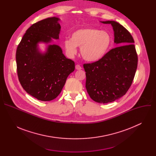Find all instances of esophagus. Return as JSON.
I'll return each mask as SVG.
<instances>
[{
  "mask_svg": "<svg viewBox=\"0 0 156 156\" xmlns=\"http://www.w3.org/2000/svg\"><path fill=\"white\" fill-rule=\"evenodd\" d=\"M75 68H76V69L78 70H81V69H82L81 66L80 65H76L75 66Z\"/></svg>",
  "mask_w": 156,
  "mask_h": 156,
  "instance_id": "1",
  "label": "esophagus"
}]
</instances>
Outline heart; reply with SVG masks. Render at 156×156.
Here are the masks:
<instances>
[{"label": "heart", "mask_w": 156, "mask_h": 156, "mask_svg": "<svg viewBox=\"0 0 156 156\" xmlns=\"http://www.w3.org/2000/svg\"><path fill=\"white\" fill-rule=\"evenodd\" d=\"M111 42L112 37L108 32L94 28H84L75 31L71 35V39H66L64 47L70 57L77 54V47L80 48L83 59L94 62L106 55Z\"/></svg>", "instance_id": "obj_1"}]
</instances>
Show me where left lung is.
Instances as JSON below:
<instances>
[{"instance_id":"1","label":"left lung","mask_w":156,"mask_h":156,"mask_svg":"<svg viewBox=\"0 0 156 156\" xmlns=\"http://www.w3.org/2000/svg\"><path fill=\"white\" fill-rule=\"evenodd\" d=\"M110 24L117 48L100 60L84 64L86 88L90 98L98 103H108L124 96L129 88L137 69L138 56L134 39L129 31L115 21H100Z\"/></svg>"}]
</instances>
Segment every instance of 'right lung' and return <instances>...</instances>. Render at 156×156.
<instances>
[{
  "label": "right lung",
  "instance_id": "obj_1",
  "mask_svg": "<svg viewBox=\"0 0 156 156\" xmlns=\"http://www.w3.org/2000/svg\"><path fill=\"white\" fill-rule=\"evenodd\" d=\"M60 21L54 16L33 24L27 30L16 49L20 84L27 93L42 101L56 98L75 70V62L66 58L59 46L52 44L53 39H59ZM40 43L46 44L44 51L39 48Z\"/></svg>",
  "mask_w": 156,
  "mask_h": 156
}]
</instances>
